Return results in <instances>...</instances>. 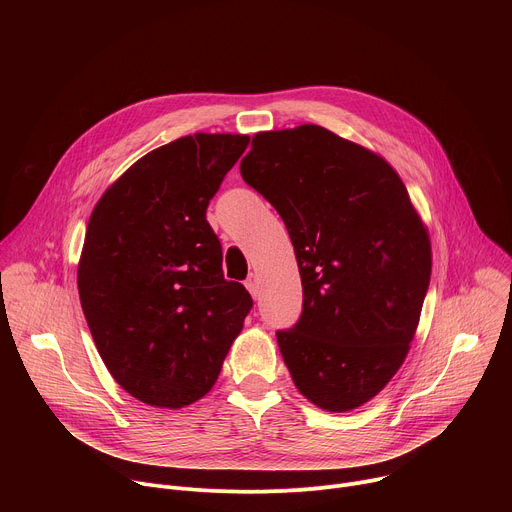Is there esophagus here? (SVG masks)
<instances>
[{
    "label": "esophagus",
    "mask_w": 512,
    "mask_h": 512,
    "mask_svg": "<svg viewBox=\"0 0 512 512\" xmlns=\"http://www.w3.org/2000/svg\"><path fill=\"white\" fill-rule=\"evenodd\" d=\"M245 287L249 289V294H251L253 298H257V294H259V283H257V277H255L253 273L245 279Z\"/></svg>",
    "instance_id": "1"
}]
</instances>
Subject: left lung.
<instances>
[{
  "instance_id": "8db88e82",
  "label": "left lung",
  "mask_w": 512,
  "mask_h": 512,
  "mask_svg": "<svg viewBox=\"0 0 512 512\" xmlns=\"http://www.w3.org/2000/svg\"><path fill=\"white\" fill-rule=\"evenodd\" d=\"M241 176L283 218L300 267V320L275 332L291 379L326 411L367 403L403 364L429 287V237L407 188L320 125L257 133Z\"/></svg>"
}]
</instances>
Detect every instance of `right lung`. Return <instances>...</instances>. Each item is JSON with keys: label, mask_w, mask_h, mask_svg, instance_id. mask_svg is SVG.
Listing matches in <instances>:
<instances>
[{"label": "right lung", "mask_w": 512, "mask_h": 512, "mask_svg": "<svg viewBox=\"0 0 512 512\" xmlns=\"http://www.w3.org/2000/svg\"><path fill=\"white\" fill-rule=\"evenodd\" d=\"M247 135L196 133L137 160L97 202L79 263L81 306L113 379L180 409L204 397L253 308L223 275L206 208Z\"/></svg>", "instance_id": "obj_1"}]
</instances>
